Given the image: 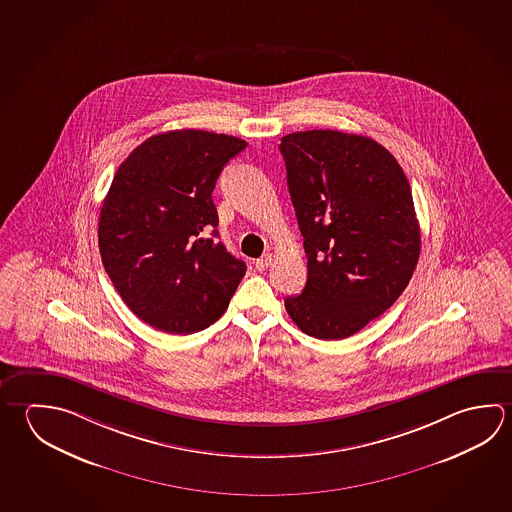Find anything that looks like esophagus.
<instances>
[{
    "label": "esophagus",
    "mask_w": 512,
    "mask_h": 512,
    "mask_svg": "<svg viewBox=\"0 0 512 512\" xmlns=\"http://www.w3.org/2000/svg\"><path fill=\"white\" fill-rule=\"evenodd\" d=\"M271 262H273V255L266 253L260 259L255 260V268L259 269V271H264V269H268L271 266Z\"/></svg>",
    "instance_id": "1"
}]
</instances>
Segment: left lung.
I'll use <instances>...</instances> for the list:
<instances>
[{
    "mask_svg": "<svg viewBox=\"0 0 512 512\" xmlns=\"http://www.w3.org/2000/svg\"><path fill=\"white\" fill-rule=\"evenodd\" d=\"M287 189L304 237L307 282L287 296L300 331L343 340L401 296L421 228L401 165L376 140L331 129L282 136Z\"/></svg>",
    "mask_w": 512,
    "mask_h": 512,
    "instance_id": "obj_1",
    "label": "left lung"
}]
</instances>
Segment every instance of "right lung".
I'll return each instance as SVG.
<instances>
[{"mask_svg": "<svg viewBox=\"0 0 512 512\" xmlns=\"http://www.w3.org/2000/svg\"><path fill=\"white\" fill-rule=\"evenodd\" d=\"M199 129L147 138L127 156L100 208L99 250L113 286L158 331L192 334L225 313L246 273L217 241L212 192L246 149Z\"/></svg>", "mask_w": 512, "mask_h": 512, "instance_id": "1", "label": "right lung"}]
</instances>
